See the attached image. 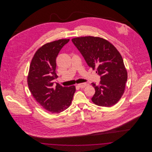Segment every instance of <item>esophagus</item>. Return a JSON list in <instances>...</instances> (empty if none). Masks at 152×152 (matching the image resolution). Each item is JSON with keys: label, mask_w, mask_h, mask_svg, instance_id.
Listing matches in <instances>:
<instances>
[{"label": "esophagus", "mask_w": 152, "mask_h": 152, "mask_svg": "<svg viewBox=\"0 0 152 152\" xmlns=\"http://www.w3.org/2000/svg\"><path fill=\"white\" fill-rule=\"evenodd\" d=\"M77 86L80 87V88H85V87H86L87 86V83H81V84H77Z\"/></svg>", "instance_id": "obj_1"}]
</instances>
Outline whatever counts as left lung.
Returning <instances> with one entry per match:
<instances>
[{"label": "left lung", "mask_w": 152, "mask_h": 152, "mask_svg": "<svg viewBox=\"0 0 152 152\" xmlns=\"http://www.w3.org/2000/svg\"><path fill=\"white\" fill-rule=\"evenodd\" d=\"M87 64L100 76L99 86L92 83L95 94L92 98L94 104L105 107L115 105L125 89L128 73L123 58L116 47L100 37L83 36L73 38Z\"/></svg>", "instance_id": "8db88e82"}]
</instances>
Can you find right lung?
<instances>
[{
    "mask_svg": "<svg viewBox=\"0 0 152 152\" xmlns=\"http://www.w3.org/2000/svg\"><path fill=\"white\" fill-rule=\"evenodd\" d=\"M69 41L60 39L45 44L36 51L31 60L27 76L29 91L36 101L52 113H58L71 104L75 86L63 87L53 80L56 73V58L63 47Z\"/></svg>",
    "mask_w": 152,
    "mask_h": 152,
    "instance_id": "add662e5",
    "label": "right lung"
}]
</instances>
